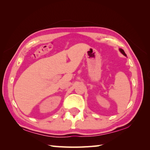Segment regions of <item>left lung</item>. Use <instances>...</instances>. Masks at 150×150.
Returning a JSON list of instances; mask_svg holds the SVG:
<instances>
[{"label": "left lung", "instance_id": "1", "mask_svg": "<svg viewBox=\"0 0 150 150\" xmlns=\"http://www.w3.org/2000/svg\"><path fill=\"white\" fill-rule=\"evenodd\" d=\"M119 50H120V52L121 53H122L124 55L126 56V54L125 53V52H124V51L122 49H120H120H119Z\"/></svg>", "mask_w": 150, "mask_h": 150}]
</instances>
